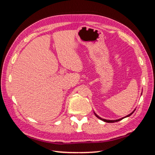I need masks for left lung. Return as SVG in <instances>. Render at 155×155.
I'll use <instances>...</instances> for the list:
<instances>
[{
  "mask_svg": "<svg viewBox=\"0 0 155 155\" xmlns=\"http://www.w3.org/2000/svg\"><path fill=\"white\" fill-rule=\"evenodd\" d=\"M134 112H131V114H129V115H127V117H129L130 116V115H131L132 114L134 113ZM95 116H96L98 119H101V120H104V121H105V122H106V123H114V122H117V121H119V120H122L123 119H124L125 117H123V118H122V119H117V120H106V119H102V118H100V117H98L97 115L95 113Z\"/></svg>",
  "mask_w": 155,
  "mask_h": 155,
  "instance_id": "1",
  "label": "left lung"
}]
</instances>
